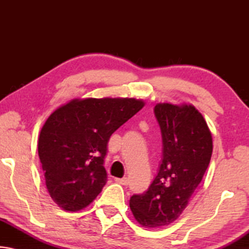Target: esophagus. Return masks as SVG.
Returning a JSON list of instances; mask_svg holds the SVG:
<instances>
[{"label":"esophagus","instance_id":"34e87169","mask_svg":"<svg viewBox=\"0 0 249 249\" xmlns=\"http://www.w3.org/2000/svg\"><path fill=\"white\" fill-rule=\"evenodd\" d=\"M115 181L117 183H120V184H123V185H128V183H129V181H128V179L126 178V177H124V178H122V179H120V178H115Z\"/></svg>","mask_w":249,"mask_h":249}]
</instances>
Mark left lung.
Returning a JSON list of instances; mask_svg holds the SVG:
<instances>
[{"label":"left lung","instance_id":"8db88e82","mask_svg":"<svg viewBox=\"0 0 249 249\" xmlns=\"http://www.w3.org/2000/svg\"><path fill=\"white\" fill-rule=\"evenodd\" d=\"M154 112L161 130V163L147 191L129 200L135 220L148 229L169 225L182 214L213 150L209 126L193 105L158 103Z\"/></svg>","mask_w":249,"mask_h":249}]
</instances>
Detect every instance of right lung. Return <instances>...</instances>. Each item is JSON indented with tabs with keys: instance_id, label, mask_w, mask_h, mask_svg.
<instances>
[{
	"instance_id": "obj_1",
	"label": "right lung",
	"mask_w": 249,
	"mask_h": 249,
	"mask_svg": "<svg viewBox=\"0 0 249 249\" xmlns=\"http://www.w3.org/2000/svg\"><path fill=\"white\" fill-rule=\"evenodd\" d=\"M145 103L128 98L74 99L52 113L38 140L46 187L65 211L82 210L107 183L103 166L111 135Z\"/></svg>"
}]
</instances>
